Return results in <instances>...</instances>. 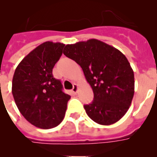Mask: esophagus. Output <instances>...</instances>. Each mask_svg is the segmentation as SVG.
Here are the masks:
<instances>
[{
  "mask_svg": "<svg viewBox=\"0 0 157 157\" xmlns=\"http://www.w3.org/2000/svg\"><path fill=\"white\" fill-rule=\"evenodd\" d=\"M78 87L77 84H74V86H73V89H72V90H71L72 93H73L74 94H75L78 91Z\"/></svg>",
  "mask_w": 157,
  "mask_h": 157,
  "instance_id": "obj_1",
  "label": "esophagus"
}]
</instances>
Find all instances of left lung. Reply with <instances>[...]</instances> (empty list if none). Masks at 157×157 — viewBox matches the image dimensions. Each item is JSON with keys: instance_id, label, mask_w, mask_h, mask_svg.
<instances>
[{"instance_id": "1", "label": "left lung", "mask_w": 157, "mask_h": 157, "mask_svg": "<svg viewBox=\"0 0 157 157\" xmlns=\"http://www.w3.org/2000/svg\"><path fill=\"white\" fill-rule=\"evenodd\" d=\"M67 57L79 64L94 97L84 105L95 123L111 125L127 113L134 94V75L130 63L120 50L97 39L67 45Z\"/></svg>"}]
</instances>
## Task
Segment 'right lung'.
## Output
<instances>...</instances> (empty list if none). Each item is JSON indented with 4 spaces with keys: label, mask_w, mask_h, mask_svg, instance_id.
I'll return each mask as SVG.
<instances>
[{
    "label": "right lung",
    "mask_w": 157,
    "mask_h": 157,
    "mask_svg": "<svg viewBox=\"0 0 157 157\" xmlns=\"http://www.w3.org/2000/svg\"><path fill=\"white\" fill-rule=\"evenodd\" d=\"M64 44L45 41L25 56L16 67L12 92L23 117L38 128L50 129L61 123L71 96L52 75Z\"/></svg>",
    "instance_id": "obj_1"
}]
</instances>
